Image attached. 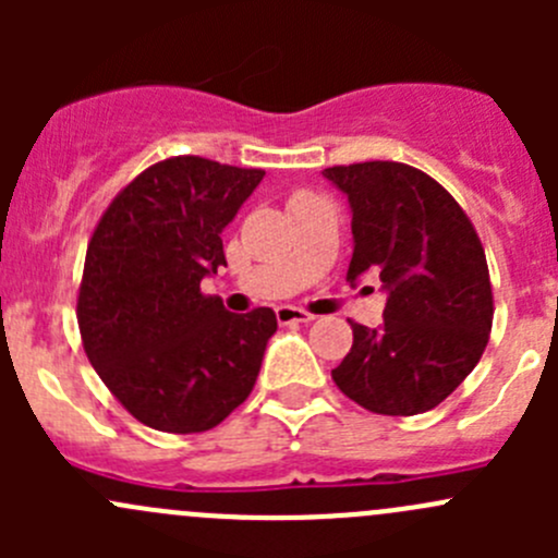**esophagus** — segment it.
<instances>
[{
    "instance_id": "obj_1",
    "label": "esophagus",
    "mask_w": 558,
    "mask_h": 558,
    "mask_svg": "<svg viewBox=\"0 0 558 558\" xmlns=\"http://www.w3.org/2000/svg\"><path fill=\"white\" fill-rule=\"evenodd\" d=\"M275 315H278L280 324H311V320H315L313 313L302 311V307H294V305H280L278 311H275Z\"/></svg>"
}]
</instances>
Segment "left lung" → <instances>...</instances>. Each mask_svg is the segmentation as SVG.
<instances>
[{"mask_svg": "<svg viewBox=\"0 0 558 558\" xmlns=\"http://www.w3.org/2000/svg\"><path fill=\"white\" fill-rule=\"evenodd\" d=\"M353 213L348 280L375 272L388 291L384 326L353 324L337 388L378 415L437 408L475 369L494 320L486 253L459 202L399 161L324 170Z\"/></svg>", "mask_w": 558, "mask_h": 558, "instance_id": "8db88e82", "label": "left lung"}]
</instances>
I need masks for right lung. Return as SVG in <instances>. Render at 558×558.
I'll return each instance as SVG.
<instances>
[{"mask_svg":"<svg viewBox=\"0 0 558 558\" xmlns=\"http://www.w3.org/2000/svg\"><path fill=\"white\" fill-rule=\"evenodd\" d=\"M262 178L202 156L156 161L118 191L88 240L83 351L150 429L207 432L253 391L278 318L269 307L229 313L199 283L227 267L221 232Z\"/></svg>","mask_w":558,"mask_h":558,"instance_id":"1","label":"right lung"}]
</instances>
